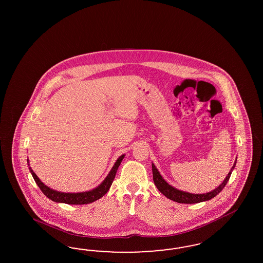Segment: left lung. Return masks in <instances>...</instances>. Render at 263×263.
<instances>
[{
	"label": "left lung",
	"mask_w": 263,
	"mask_h": 263,
	"mask_svg": "<svg viewBox=\"0 0 263 263\" xmlns=\"http://www.w3.org/2000/svg\"><path fill=\"white\" fill-rule=\"evenodd\" d=\"M235 165H236V161L234 162L233 166L231 168V172L228 174L227 177L223 179V182L220 184L213 191L208 192L205 194H192V193H188V192L178 190L175 187H173L172 185L167 183V181L163 178L162 175H160L159 171L157 170V167H155V165L152 163L153 181H154L155 186L157 187V189L165 197H167V199H172V200L176 201L178 203H190V204L191 203H199L201 201H206L209 199H213L220 192L223 190V187L227 185L230 177H231V173L234 170Z\"/></svg>",
	"instance_id": "left-lung-1"
}]
</instances>
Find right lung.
<instances>
[{
	"label": "right lung",
	"mask_w": 263,
	"mask_h": 263,
	"mask_svg": "<svg viewBox=\"0 0 263 263\" xmlns=\"http://www.w3.org/2000/svg\"><path fill=\"white\" fill-rule=\"evenodd\" d=\"M124 156L125 155L122 154L121 156L118 158V160L115 163V165L111 167L110 173L105 177L103 181L99 184L96 188L90 190V191L81 192V193H64V192H59L51 189L50 187H48L47 185L43 183L37 177V175L34 174L32 167H30L29 159L27 161H28L29 170L32 174L35 183L37 184L40 190L47 197L48 199H50L51 200L55 201V202H62V203H67V204H88V203L93 202L97 199L102 198L104 195L109 191L111 183L115 179L117 171L120 167V163H121L122 159L124 158Z\"/></svg>",
	"instance_id": "1"
}]
</instances>
